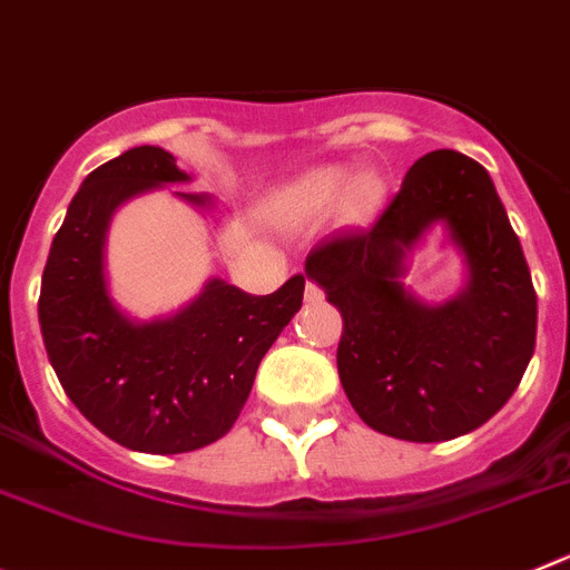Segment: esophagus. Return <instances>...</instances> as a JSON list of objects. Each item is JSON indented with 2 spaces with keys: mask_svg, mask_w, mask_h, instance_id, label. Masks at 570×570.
Wrapping results in <instances>:
<instances>
[{
  "mask_svg": "<svg viewBox=\"0 0 570 570\" xmlns=\"http://www.w3.org/2000/svg\"><path fill=\"white\" fill-rule=\"evenodd\" d=\"M322 299H325V294H322L320 285H316V282H307V285H305V302H307V305H320Z\"/></svg>",
  "mask_w": 570,
  "mask_h": 570,
  "instance_id": "esophagus-1",
  "label": "esophagus"
}]
</instances>
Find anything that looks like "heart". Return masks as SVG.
Instances as JSON below:
<instances>
[{"label": "heart", "instance_id": "1", "mask_svg": "<svg viewBox=\"0 0 570 570\" xmlns=\"http://www.w3.org/2000/svg\"><path fill=\"white\" fill-rule=\"evenodd\" d=\"M344 197V212L353 223L373 220L384 206L387 183L375 171H358L353 175L350 166L331 164L316 166L296 177L288 189L282 191V212L288 220H307L331 212Z\"/></svg>", "mask_w": 570, "mask_h": 570}]
</instances>
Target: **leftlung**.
Returning <instances> with one entry per match:
<instances>
[{
    "label": "left lung",
    "mask_w": 570,
    "mask_h": 570,
    "mask_svg": "<svg viewBox=\"0 0 570 570\" xmlns=\"http://www.w3.org/2000/svg\"><path fill=\"white\" fill-rule=\"evenodd\" d=\"M432 225L462 250L468 282L430 306L403 285L405 257ZM307 279L344 320L336 364L364 424L415 443L478 430L511 399L537 338V294L492 177L452 149L406 171L370 232L307 254Z\"/></svg>",
    "instance_id": "1"
}]
</instances>
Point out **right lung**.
Listing matches in <instances>:
<instances>
[{"label":"right lung","instance_id":"right-lung-1","mask_svg":"<svg viewBox=\"0 0 570 570\" xmlns=\"http://www.w3.org/2000/svg\"><path fill=\"white\" fill-rule=\"evenodd\" d=\"M175 155L135 146L83 177L41 274L39 325L67 399L121 446L177 455L226 435L282 327L302 307L305 276L268 296L208 279L177 313L132 320L109 294L107 232L132 197L189 183ZM197 212L212 195L175 191Z\"/></svg>","mask_w":570,"mask_h":570}]
</instances>
